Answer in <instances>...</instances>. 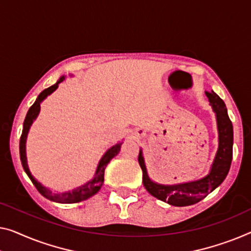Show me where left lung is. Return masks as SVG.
<instances>
[{"label": "left lung", "mask_w": 251, "mask_h": 251, "mask_svg": "<svg viewBox=\"0 0 251 251\" xmlns=\"http://www.w3.org/2000/svg\"><path fill=\"white\" fill-rule=\"evenodd\" d=\"M209 103L216 114L219 129V150L216 153L212 169L206 177L197 181L187 182L175 186H164L153 182L149 178L147 168L142 152L138 153V163L143 171V185L145 189L160 201L174 205V206H188L196 204L213 192L216 187L222 184L230 170L232 161V145H233V127L229 115H227L226 103L220 97L213 91H206Z\"/></svg>", "instance_id": "1"}]
</instances>
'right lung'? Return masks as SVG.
Returning <instances> with one entry per match:
<instances>
[{"label":"right lung","instance_id":"obj_1","mask_svg":"<svg viewBox=\"0 0 251 251\" xmlns=\"http://www.w3.org/2000/svg\"><path fill=\"white\" fill-rule=\"evenodd\" d=\"M64 76H62L59 78V81L57 83H55L51 87L45 89L44 91L40 92V95L38 96V98L36 99V101L33 102L31 107L29 108L27 116H25V122H24V129H22V134L20 137V144H19V150H20V160L22 163V167L25 171V174L28 175V177L30 178V180L32 181V184L35 185L37 190L42 194L44 197H46L47 200H50L53 201H56V203H64V204H72V203H78V201L88 200L89 197H91L99 192V189L101 188V186L103 184L104 180V169H106L107 164L109 163L111 159L114 158L115 155L118 154L119 150H121V145L122 143H118L114 145L113 148H110L108 151L104 153V155L100 160V162L98 164V168H97L96 175L93 177L92 180H90L87 184L83 186H80L75 188L72 192L69 193H63V194H54L51 193L50 189H47L46 187H44L39 184L38 181L36 180L35 178L32 177L31 174L28 169L27 166V158H25V140H27V135H28V130L30 128V125L32 124L33 119H36L37 115H38L39 110H40V102L46 98L48 95H50L51 92L55 91L58 87L59 82H62L64 80Z\"/></svg>","mask_w":251,"mask_h":251}]
</instances>
